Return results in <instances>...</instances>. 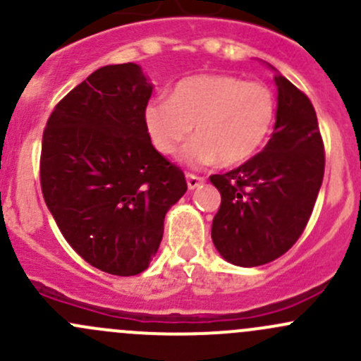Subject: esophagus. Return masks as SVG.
Returning a JSON list of instances; mask_svg holds the SVG:
<instances>
[{
	"label": "esophagus",
	"mask_w": 361,
	"mask_h": 361,
	"mask_svg": "<svg viewBox=\"0 0 361 361\" xmlns=\"http://www.w3.org/2000/svg\"><path fill=\"white\" fill-rule=\"evenodd\" d=\"M201 183H204V178L195 176V174H192V173L187 174V185H188V188H190V190L197 188Z\"/></svg>",
	"instance_id": "34e87169"
}]
</instances>
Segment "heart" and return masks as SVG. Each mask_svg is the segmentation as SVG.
Returning <instances> with one entry per match:
<instances>
[{
	"instance_id": "1",
	"label": "heart",
	"mask_w": 361,
	"mask_h": 361,
	"mask_svg": "<svg viewBox=\"0 0 361 361\" xmlns=\"http://www.w3.org/2000/svg\"><path fill=\"white\" fill-rule=\"evenodd\" d=\"M276 116L274 94L267 85L231 75H195L180 80L169 99L145 108V126L152 145L171 155L180 152L192 167L220 162L231 167L246 162L264 147Z\"/></svg>"
}]
</instances>
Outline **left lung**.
Masks as SVG:
<instances>
[{
	"label": "left lung",
	"mask_w": 361,
	"mask_h": 361,
	"mask_svg": "<svg viewBox=\"0 0 361 361\" xmlns=\"http://www.w3.org/2000/svg\"><path fill=\"white\" fill-rule=\"evenodd\" d=\"M278 110L264 150L225 174L209 176L221 194L211 239L239 267L269 264L300 238L325 173V152L311 101L281 73Z\"/></svg>",
	"instance_id": "left-lung-1"
}]
</instances>
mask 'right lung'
I'll return each mask as SVG.
<instances>
[{
	"label": "right lung",
	"mask_w": 361,
	"mask_h": 361,
	"mask_svg": "<svg viewBox=\"0 0 361 361\" xmlns=\"http://www.w3.org/2000/svg\"><path fill=\"white\" fill-rule=\"evenodd\" d=\"M152 90L137 64L103 66L59 101L43 133L47 207L69 246L113 276L150 265L166 213L187 192L183 171L148 136Z\"/></svg>",
	"instance_id": "add662e5"
}]
</instances>
